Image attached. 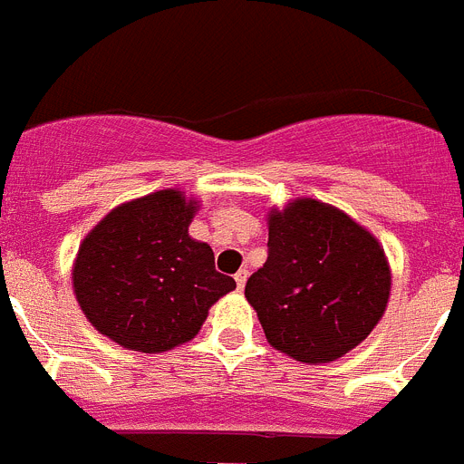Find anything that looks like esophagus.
Returning a JSON list of instances; mask_svg holds the SVG:
<instances>
[{
	"mask_svg": "<svg viewBox=\"0 0 464 464\" xmlns=\"http://www.w3.org/2000/svg\"><path fill=\"white\" fill-rule=\"evenodd\" d=\"M235 281H237V285H239L241 290H244V285H246V281H248V269L246 267H241L239 272L235 274Z\"/></svg>",
	"mask_w": 464,
	"mask_h": 464,
	"instance_id": "obj_1",
	"label": "esophagus"
}]
</instances>
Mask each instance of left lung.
Returning <instances> with one entry per match:
<instances>
[{
    "label": "left lung",
    "mask_w": 464,
    "mask_h": 464,
    "mask_svg": "<svg viewBox=\"0 0 464 464\" xmlns=\"http://www.w3.org/2000/svg\"><path fill=\"white\" fill-rule=\"evenodd\" d=\"M267 262L246 283L265 337L299 362H330L367 339L391 297V267L370 229L299 197L269 211Z\"/></svg>",
    "instance_id": "left-lung-1"
}]
</instances>
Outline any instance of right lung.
<instances>
[{
    "label": "right lung",
    "instance_id": "obj_1",
    "mask_svg": "<svg viewBox=\"0 0 464 464\" xmlns=\"http://www.w3.org/2000/svg\"><path fill=\"white\" fill-rule=\"evenodd\" d=\"M195 199L158 190L109 211L72 269L73 295L94 330L141 353L190 342L208 309L237 288L216 272L211 246L188 235Z\"/></svg>",
    "mask_w": 464,
    "mask_h": 464
}]
</instances>
